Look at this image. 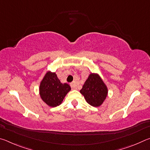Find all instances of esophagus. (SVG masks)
<instances>
[{
  "mask_svg": "<svg viewBox=\"0 0 150 150\" xmlns=\"http://www.w3.org/2000/svg\"><path fill=\"white\" fill-rule=\"evenodd\" d=\"M70 85H71V87L73 89H77V85L75 82L71 83Z\"/></svg>",
  "mask_w": 150,
  "mask_h": 150,
  "instance_id": "34e87169",
  "label": "esophagus"
}]
</instances>
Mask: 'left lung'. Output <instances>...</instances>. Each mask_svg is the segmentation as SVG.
Masks as SVG:
<instances>
[{
    "mask_svg": "<svg viewBox=\"0 0 150 150\" xmlns=\"http://www.w3.org/2000/svg\"><path fill=\"white\" fill-rule=\"evenodd\" d=\"M80 93L90 105L97 107L102 105L107 96L108 89L100 76L91 73L89 75Z\"/></svg>",
    "mask_w": 150,
    "mask_h": 150,
    "instance_id": "obj_1",
    "label": "left lung"
}]
</instances>
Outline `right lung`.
<instances>
[{
  "instance_id": "obj_1",
  "label": "right lung",
  "mask_w": 150,
  "mask_h": 150,
  "mask_svg": "<svg viewBox=\"0 0 150 150\" xmlns=\"http://www.w3.org/2000/svg\"><path fill=\"white\" fill-rule=\"evenodd\" d=\"M70 90L69 85L62 84L55 73L50 71L45 75L40 85V95L42 99L52 107L61 105Z\"/></svg>"
}]
</instances>
